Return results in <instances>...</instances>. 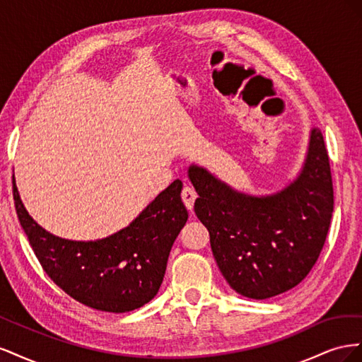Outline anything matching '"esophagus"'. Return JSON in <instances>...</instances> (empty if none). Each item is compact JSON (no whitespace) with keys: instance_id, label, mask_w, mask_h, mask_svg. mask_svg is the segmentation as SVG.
Wrapping results in <instances>:
<instances>
[{"instance_id":"1","label":"esophagus","mask_w":362,"mask_h":362,"mask_svg":"<svg viewBox=\"0 0 362 362\" xmlns=\"http://www.w3.org/2000/svg\"><path fill=\"white\" fill-rule=\"evenodd\" d=\"M181 198H182L184 205L187 206V210H192L193 205H194V199L198 198V194H196L194 189L190 187V185H184L182 192H181Z\"/></svg>"}]
</instances>
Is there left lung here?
<instances>
[{
	"label": "left lung",
	"instance_id": "8db88e82",
	"mask_svg": "<svg viewBox=\"0 0 362 362\" xmlns=\"http://www.w3.org/2000/svg\"><path fill=\"white\" fill-rule=\"evenodd\" d=\"M189 178L199 194L194 213L210 233L214 259L233 290L267 299L306 278L334 211L329 157L319 128L311 129L299 177L275 194L240 193L196 164Z\"/></svg>",
	"mask_w": 362,
	"mask_h": 362
}]
</instances>
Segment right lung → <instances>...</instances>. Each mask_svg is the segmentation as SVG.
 <instances>
[{"instance_id": "1", "label": "right lung", "mask_w": 362, "mask_h": 362, "mask_svg": "<svg viewBox=\"0 0 362 362\" xmlns=\"http://www.w3.org/2000/svg\"><path fill=\"white\" fill-rule=\"evenodd\" d=\"M175 180L127 228L96 242H74L45 231L25 210L13 177L21 226L47 275L71 298L93 310L128 313L158 293L175 238L187 222Z\"/></svg>"}]
</instances>
